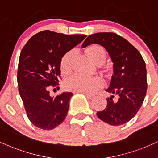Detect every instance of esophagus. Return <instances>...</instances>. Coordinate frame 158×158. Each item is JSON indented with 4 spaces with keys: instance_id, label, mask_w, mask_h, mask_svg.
Listing matches in <instances>:
<instances>
[{
    "instance_id": "1",
    "label": "esophagus",
    "mask_w": 158,
    "mask_h": 158,
    "mask_svg": "<svg viewBox=\"0 0 158 158\" xmlns=\"http://www.w3.org/2000/svg\"><path fill=\"white\" fill-rule=\"evenodd\" d=\"M84 94H85L86 96H87V98H88L89 99H90V100L93 99L94 98H95V95H90V94H88V93H84Z\"/></svg>"
}]
</instances>
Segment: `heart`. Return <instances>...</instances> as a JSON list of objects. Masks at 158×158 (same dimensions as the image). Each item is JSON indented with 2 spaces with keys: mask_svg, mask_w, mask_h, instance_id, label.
<instances>
[{
  "mask_svg": "<svg viewBox=\"0 0 158 158\" xmlns=\"http://www.w3.org/2000/svg\"><path fill=\"white\" fill-rule=\"evenodd\" d=\"M86 53L94 63L98 65L103 63L106 58V51L99 44H92L86 49ZM74 55L73 50L67 52L60 60L61 72L70 74L72 71V60ZM103 81L98 77L77 74L65 81V86L70 90L79 93H93L102 87Z\"/></svg>",
  "mask_w": 158,
  "mask_h": 158,
  "instance_id": "1",
  "label": "heart"
}]
</instances>
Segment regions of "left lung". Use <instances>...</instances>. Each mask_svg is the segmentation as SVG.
<instances>
[{"instance_id": "left-lung-1", "label": "left lung", "mask_w": 158, "mask_h": 158, "mask_svg": "<svg viewBox=\"0 0 158 158\" xmlns=\"http://www.w3.org/2000/svg\"><path fill=\"white\" fill-rule=\"evenodd\" d=\"M97 44L103 46L113 62V75L109 87L111 94L107 105L98 111L101 120L111 125L127 123L142 105L147 89V70L142 56L126 39L114 33H97L89 35L82 47Z\"/></svg>"}]
</instances>
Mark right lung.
<instances>
[{
    "label": "right lung",
    "instance_id": "right-lung-1",
    "mask_svg": "<svg viewBox=\"0 0 158 158\" xmlns=\"http://www.w3.org/2000/svg\"><path fill=\"white\" fill-rule=\"evenodd\" d=\"M86 36L44 31L32 36L22 49L18 89L27 117L35 127L52 130L65 119L72 93L52 97L49 89L58 85L62 57Z\"/></svg>",
    "mask_w": 158,
    "mask_h": 158
}]
</instances>
